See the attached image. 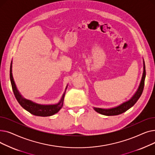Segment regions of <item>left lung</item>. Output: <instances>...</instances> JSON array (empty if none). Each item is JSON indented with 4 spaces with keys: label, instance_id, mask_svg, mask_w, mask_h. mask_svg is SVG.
I'll return each instance as SVG.
<instances>
[{
    "label": "left lung",
    "instance_id": "left-lung-1",
    "mask_svg": "<svg viewBox=\"0 0 155 155\" xmlns=\"http://www.w3.org/2000/svg\"><path fill=\"white\" fill-rule=\"evenodd\" d=\"M145 77H146V70H145V64L144 62V71H143V77H142V79L141 81L140 87L138 88L136 94L133 95V97L131 99L127 102H124L123 104H120V105H119V106L116 107L111 108V109H107L94 107V110L98 113L101 114L105 115V116H116L126 112L129 109L133 107V105L136 104V102L137 101V100L140 99V97H141L143 91V88H144Z\"/></svg>",
    "mask_w": 155,
    "mask_h": 155
}]
</instances>
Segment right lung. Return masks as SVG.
<instances>
[{
  "instance_id": "right-lung-1",
  "label": "right lung",
  "mask_w": 155,
  "mask_h": 155,
  "mask_svg": "<svg viewBox=\"0 0 155 155\" xmlns=\"http://www.w3.org/2000/svg\"><path fill=\"white\" fill-rule=\"evenodd\" d=\"M10 79L12 91L16 99H17L18 102L24 109H26L27 111L32 114L42 117L50 116L58 112L62 107L64 94L63 95L61 101L58 104L54 105H41L23 98L21 95L19 94V91H18L15 84L14 83L12 74V62L10 67Z\"/></svg>"
}]
</instances>
